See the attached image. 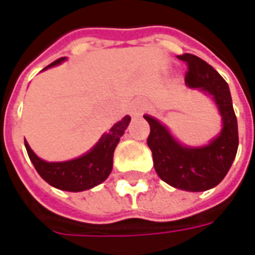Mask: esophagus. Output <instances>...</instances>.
<instances>
[{"label": "esophagus", "instance_id": "1", "mask_svg": "<svg viewBox=\"0 0 255 255\" xmlns=\"http://www.w3.org/2000/svg\"><path fill=\"white\" fill-rule=\"evenodd\" d=\"M142 111H143V105H142L140 102H135V104H132V105H131V109H129L131 115H133V116L140 115V113H142Z\"/></svg>", "mask_w": 255, "mask_h": 255}]
</instances>
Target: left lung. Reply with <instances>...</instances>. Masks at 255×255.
Listing matches in <instances>:
<instances>
[{
  "mask_svg": "<svg viewBox=\"0 0 255 255\" xmlns=\"http://www.w3.org/2000/svg\"><path fill=\"white\" fill-rule=\"evenodd\" d=\"M186 61L188 71L186 84L212 97L219 109L223 127L205 146H186L154 117L144 115L150 126L147 144L161 180L184 191H206L216 187L230 171L235 160L239 136L230 87L212 65L190 53L179 56Z\"/></svg>",
  "mask_w": 255,
  "mask_h": 255,
  "instance_id": "left-lung-1",
  "label": "left lung"
}]
</instances>
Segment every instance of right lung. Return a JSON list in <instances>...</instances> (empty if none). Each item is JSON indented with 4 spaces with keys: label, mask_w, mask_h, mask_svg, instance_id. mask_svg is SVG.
<instances>
[{
    "label": "right lung",
    "mask_w": 255,
    "mask_h": 255,
    "mask_svg": "<svg viewBox=\"0 0 255 255\" xmlns=\"http://www.w3.org/2000/svg\"><path fill=\"white\" fill-rule=\"evenodd\" d=\"M65 60H67L65 57L58 58L54 63L43 68V71L64 63ZM129 122H131L129 116L123 117L120 122H117L108 132L101 136L95 146H93V149H90V151H87L86 154L73 160L47 162L39 158L31 150L30 144L24 139L25 149L39 176L50 186L64 191H84L105 182L111 175L113 168V153L123 133L127 129Z\"/></svg>",
    "instance_id": "obj_1"
}]
</instances>
